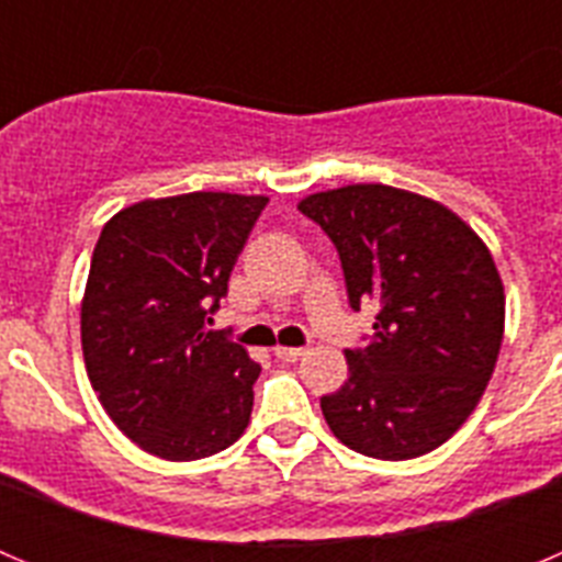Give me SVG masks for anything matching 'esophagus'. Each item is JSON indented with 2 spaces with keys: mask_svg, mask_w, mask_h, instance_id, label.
Returning <instances> with one entry per match:
<instances>
[{
  "mask_svg": "<svg viewBox=\"0 0 562 562\" xmlns=\"http://www.w3.org/2000/svg\"><path fill=\"white\" fill-rule=\"evenodd\" d=\"M306 355L304 346H276V357L284 362H295Z\"/></svg>",
  "mask_w": 562,
  "mask_h": 562,
  "instance_id": "esophagus-1",
  "label": "esophagus"
}]
</instances>
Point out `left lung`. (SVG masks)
Returning <instances> with one entry per match:
<instances>
[{"mask_svg":"<svg viewBox=\"0 0 562 562\" xmlns=\"http://www.w3.org/2000/svg\"><path fill=\"white\" fill-rule=\"evenodd\" d=\"M297 211L340 256L351 310L374 335L346 349L349 380L321 396L331 434L362 456L436 450L473 414L504 337V286L479 236L448 207L391 186H346Z\"/></svg>","mask_w":562,"mask_h":562,"instance_id":"8db88e82","label":"left lung"}]
</instances>
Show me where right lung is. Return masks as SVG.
I'll return each instance as SVG.
<instances>
[{"label":"right lung","instance_id":"right-lung-1","mask_svg":"<svg viewBox=\"0 0 562 562\" xmlns=\"http://www.w3.org/2000/svg\"><path fill=\"white\" fill-rule=\"evenodd\" d=\"M267 196L196 191L103 225L81 306L87 374L134 445L168 461L231 448L252 411L256 360L211 331Z\"/></svg>","mask_w":562,"mask_h":562}]
</instances>
